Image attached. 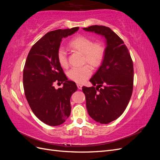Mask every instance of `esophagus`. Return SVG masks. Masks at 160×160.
<instances>
[{"label":"esophagus","instance_id":"obj_1","mask_svg":"<svg viewBox=\"0 0 160 160\" xmlns=\"http://www.w3.org/2000/svg\"><path fill=\"white\" fill-rule=\"evenodd\" d=\"M77 88H78L79 89H82V85H81V84H77Z\"/></svg>","mask_w":160,"mask_h":160}]
</instances>
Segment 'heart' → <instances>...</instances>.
Instances as JSON below:
<instances>
[{
    "label": "heart",
    "mask_w": 160,
    "mask_h": 160,
    "mask_svg": "<svg viewBox=\"0 0 160 160\" xmlns=\"http://www.w3.org/2000/svg\"><path fill=\"white\" fill-rule=\"evenodd\" d=\"M69 47L72 51H78L83 54L82 62L88 63L94 68L99 67L104 59L105 48L103 43L101 41L93 42L90 38L83 35L74 37L69 42ZM57 59L59 65L67 68L69 65L68 56L66 51L62 47H59L57 52ZM91 67L85 65L79 68L71 69L68 72L69 78L76 83H82L92 75Z\"/></svg>",
    "instance_id": "b5f03b06"
}]
</instances>
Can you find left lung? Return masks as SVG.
<instances>
[{
  "instance_id": "left-lung-1",
  "label": "left lung",
  "mask_w": 160,
  "mask_h": 160,
  "mask_svg": "<svg viewBox=\"0 0 160 160\" xmlns=\"http://www.w3.org/2000/svg\"><path fill=\"white\" fill-rule=\"evenodd\" d=\"M83 29L99 34L107 40L102 64L89 80L93 86L82 88L90 117L97 122L107 124L122 115L132 97L133 61L123 40L110 28L92 25Z\"/></svg>"
}]
</instances>
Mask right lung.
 I'll use <instances>...</instances> for the list:
<instances>
[{"label": "right lung", "instance_id": "1", "mask_svg": "<svg viewBox=\"0 0 160 160\" xmlns=\"http://www.w3.org/2000/svg\"><path fill=\"white\" fill-rule=\"evenodd\" d=\"M78 29L73 27L47 32L32 47L23 69L28 103L37 118L51 126L64 123L71 113V96L77 87L75 82L67 80L57 61V52L62 38ZM55 82H63V88L55 90Z\"/></svg>", "mask_w": 160, "mask_h": 160}]
</instances>
